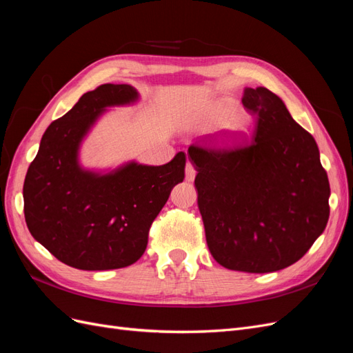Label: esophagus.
Masks as SVG:
<instances>
[{
	"mask_svg": "<svg viewBox=\"0 0 353 353\" xmlns=\"http://www.w3.org/2000/svg\"><path fill=\"white\" fill-rule=\"evenodd\" d=\"M196 174H197V170H196L194 165L191 163V162H187V166H185V179L187 181H194Z\"/></svg>",
	"mask_w": 353,
	"mask_h": 353,
	"instance_id": "esophagus-1",
	"label": "esophagus"
}]
</instances>
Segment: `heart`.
<instances>
[{"instance_id": "1", "label": "heart", "mask_w": 353, "mask_h": 353, "mask_svg": "<svg viewBox=\"0 0 353 353\" xmlns=\"http://www.w3.org/2000/svg\"><path fill=\"white\" fill-rule=\"evenodd\" d=\"M239 103L232 99H223L213 105L208 125L210 128H218L225 125L227 130L236 137L248 134L252 128V119L245 113H239Z\"/></svg>"}]
</instances>
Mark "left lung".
<instances>
[{
  "instance_id": "8db88e82",
  "label": "left lung",
  "mask_w": 353,
  "mask_h": 353,
  "mask_svg": "<svg viewBox=\"0 0 353 353\" xmlns=\"http://www.w3.org/2000/svg\"><path fill=\"white\" fill-rule=\"evenodd\" d=\"M241 101L256 116L250 143L188 148L197 203L213 259L234 271L274 272L297 262L323 234L328 176L314 137L279 95L245 88Z\"/></svg>"
}]
</instances>
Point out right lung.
I'll list each match as a JSON object with an SVG mask.
<instances>
[{
	"mask_svg": "<svg viewBox=\"0 0 353 353\" xmlns=\"http://www.w3.org/2000/svg\"><path fill=\"white\" fill-rule=\"evenodd\" d=\"M137 99L135 88L126 83H104L85 92L47 128L29 165L26 225L37 241L73 268L117 270L140 259L153 221L185 176L183 152L162 166L132 162L105 175L79 166V144L104 108Z\"/></svg>",
	"mask_w": 353,
	"mask_h": 353,
	"instance_id": "1",
	"label": "right lung"
}]
</instances>
